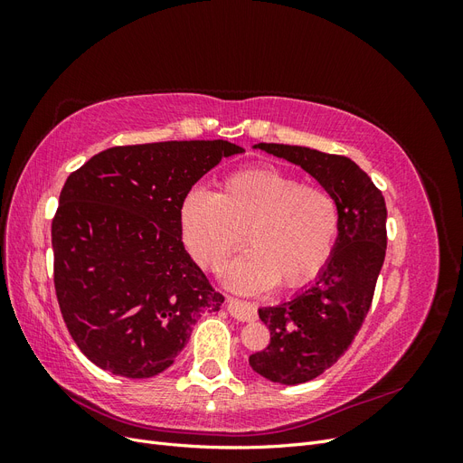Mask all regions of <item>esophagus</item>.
Returning <instances> with one entry per match:
<instances>
[{
  "mask_svg": "<svg viewBox=\"0 0 463 463\" xmlns=\"http://www.w3.org/2000/svg\"><path fill=\"white\" fill-rule=\"evenodd\" d=\"M228 313L241 320V322H253L257 320V307L253 303H247L241 299H235V298H228Z\"/></svg>",
  "mask_w": 463,
  "mask_h": 463,
  "instance_id": "esophagus-1",
  "label": "esophagus"
}]
</instances>
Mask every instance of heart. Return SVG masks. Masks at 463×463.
Here are the masks:
<instances>
[{"instance_id": "obj_1", "label": "heart", "mask_w": 463, "mask_h": 463, "mask_svg": "<svg viewBox=\"0 0 463 463\" xmlns=\"http://www.w3.org/2000/svg\"><path fill=\"white\" fill-rule=\"evenodd\" d=\"M181 233L193 259L218 272L241 247L226 272L230 288L253 293L299 288L328 264L340 232L332 193L276 165H253L222 179L218 193L193 189L181 203Z\"/></svg>"}]
</instances>
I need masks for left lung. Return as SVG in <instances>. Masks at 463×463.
Here are the masks:
<instances>
[{
	"label": "left lung",
	"instance_id": "1",
	"mask_svg": "<svg viewBox=\"0 0 463 463\" xmlns=\"http://www.w3.org/2000/svg\"><path fill=\"white\" fill-rule=\"evenodd\" d=\"M301 165L338 203L340 232L317 282L276 307H262L270 344L249 357L255 373L278 384L313 381L352 345L365 320L386 255V203L381 189L345 156L307 146L259 143Z\"/></svg>",
	"mask_w": 463,
	"mask_h": 463
}]
</instances>
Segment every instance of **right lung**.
<instances>
[{"label":"right lung","instance_id":"add662e5","mask_svg":"<svg viewBox=\"0 0 463 463\" xmlns=\"http://www.w3.org/2000/svg\"><path fill=\"white\" fill-rule=\"evenodd\" d=\"M228 141L98 152L67 177L52 222L53 286L69 334L94 365L150 378L223 296L181 241V203L232 154Z\"/></svg>","mask_w":463,"mask_h":463}]
</instances>
